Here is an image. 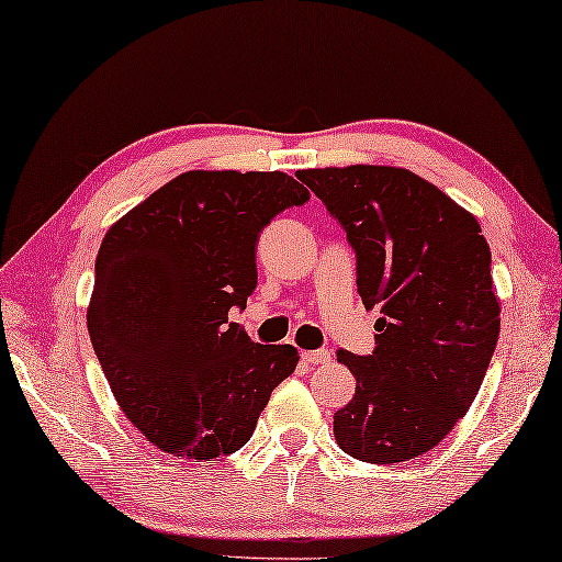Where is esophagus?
Wrapping results in <instances>:
<instances>
[{
	"mask_svg": "<svg viewBox=\"0 0 562 562\" xmlns=\"http://www.w3.org/2000/svg\"><path fill=\"white\" fill-rule=\"evenodd\" d=\"M301 358H303V363H308V366H321V363L330 361V353L328 351H303Z\"/></svg>",
	"mask_w": 562,
	"mask_h": 562,
	"instance_id": "1",
	"label": "esophagus"
}]
</instances>
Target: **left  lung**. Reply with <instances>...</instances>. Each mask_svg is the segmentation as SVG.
Segmentation results:
<instances>
[{
  "label": "left lung",
  "mask_w": 562,
  "mask_h": 562,
  "mask_svg": "<svg viewBox=\"0 0 562 562\" xmlns=\"http://www.w3.org/2000/svg\"><path fill=\"white\" fill-rule=\"evenodd\" d=\"M299 179L346 228L363 306L381 311L373 356L336 353L356 375L336 443L366 463L411 461L465 416L498 344L488 241L471 211L408 169L351 164Z\"/></svg>",
  "instance_id": "left-lung-1"
}]
</instances>
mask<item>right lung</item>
I'll return each mask as SVG.
<instances>
[{
    "mask_svg": "<svg viewBox=\"0 0 562 562\" xmlns=\"http://www.w3.org/2000/svg\"><path fill=\"white\" fill-rule=\"evenodd\" d=\"M308 199L283 171H183L109 226L87 308L124 416L156 448L204 463L251 438L299 351L234 324L256 289V241Z\"/></svg>",
    "mask_w": 562,
    "mask_h": 562,
    "instance_id": "right-lung-1",
    "label": "right lung"
}]
</instances>
